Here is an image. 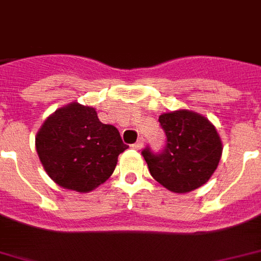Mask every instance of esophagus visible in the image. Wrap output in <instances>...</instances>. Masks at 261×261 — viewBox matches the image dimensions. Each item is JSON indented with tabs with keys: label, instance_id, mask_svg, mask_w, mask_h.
<instances>
[{
	"label": "esophagus",
	"instance_id": "obj_1",
	"mask_svg": "<svg viewBox=\"0 0 261 261\" xmlns=\"http://www.w3.org/2000/svg\"><path fill=\"white\" fill-rule=\"evenodd\" d=\"M143 145H145V139H143L142 137H141V138H138V141H137V142H135L134 145H133V147H134L135 150H141V149H142V147H143Z\"/></svg>",
	"mask_w": 261,
	"mask_h": 261
}]
</instances>
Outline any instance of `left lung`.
<instances>
[{
  "label": "left lung",
  "mask_w": 261,
  "mask_h": 261,
  "mask_svg": "<svg viewBox=\"0 0 261 261\" xmlns=\"http://www.w3.org/2000/svg\"><path fill=\"white\" fill-rule=\"evenodd\" d=\"M167 146L161 154L142 151L154 180L174 194H186L206 184L218 167L222 141L213 123L190 110L160 115Z\"/></svg>",
  "instance_id": "left-lung-1"
}]
</instances>
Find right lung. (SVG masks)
Instances as JSON below:
<instances>
[{
	"mask_svg": "<svg viewBox=\"0 0 261 261\" xmlns=\"http://www.w3.org/2000/svg\"><path fill=\"white\" fill-rule=\"evenodd\" d=\"M35 146L46 173L59 187L90 192L110 178L127 149L116 127L98 120L93 107L73 101L43 122Z\"/></svg>",
	"mask_w": 261,
	"mask_h": 261,
	"instance_id": "obj_1",
	"label": "right lung"
}]
</instances>
